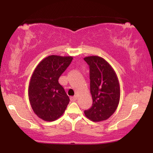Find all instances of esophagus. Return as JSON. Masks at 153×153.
Instances as JSON below:
<instances>
[{
  "label": "esophagus",
  "mask_w": 153,
  "mask_h": 153,
  "mask_svg": "<svg viewBox=\"0 0 153 153\" xmlns=\"http://www.w3.org/2000/svg\"><path fill=\"white\" fill-rule=\"evenodd\" d=\"M70 99H71V101H73V102L76 101L77 97H76V96H74V97H71V98H70Z\"/></svg>",
  "instance_id": "esophagus-1"
}]
</instances>
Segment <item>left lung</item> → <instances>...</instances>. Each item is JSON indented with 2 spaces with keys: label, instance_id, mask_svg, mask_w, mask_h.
<instances>
[{
  "label": "left lung",
  "instance_id": "1",
  "mask_svg": "<svg viewBox=\"0 0 153 153\" xmlns=\"http://www.w3.org/2000/svg\"><path fill=\"white\" fill-rule=\"evenodd\" d=\"M90 66V93L92 106L84 111L94 122L107 120L117 109L120 100V85L112 66L100 56L84 58Z\"/></svg>",
  "mask_w": 153,
  "mask_h": 153
}]
</instances>
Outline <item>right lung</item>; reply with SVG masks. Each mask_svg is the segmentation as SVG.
<instances>
[{
  "instance_id": "right-lung-1",
  "label": "right lung",
  "mask_w": 153,
  "mask_h": 153,
  "mask_svg": "<svg viewBox=\"0 0 153 153\" xmlns=\"http://www.w3.org/2000/svg\"><path fill=\"white\" fill-rule=\"evenodd\" d=\"M73 60L71 56L50 55L33 71L28 86V97L33 112L46 121H54L63 115L69 98L59 78Z\"/></svg>"
}]
</instances>
